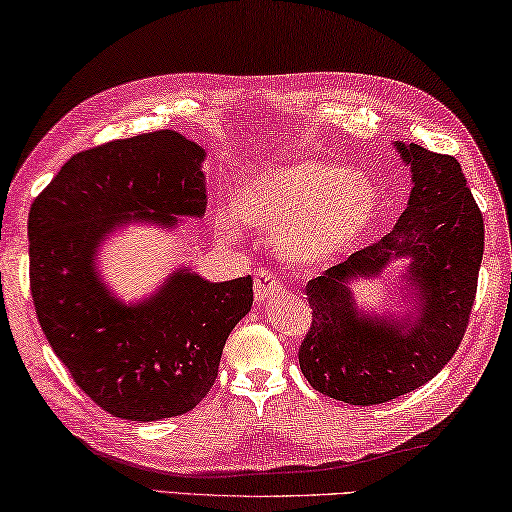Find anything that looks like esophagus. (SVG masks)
Masks as SVG:
<instances>
[{"instance_id":"1","label":"esophagus","mask_w":512,"mask_h":512,"mask_svg":"<svg viewBox=\"0 0 512 512\" xmlns=\"http://www.w3.org/2000/svg\"><path fill=\"white\" fill-rule=\"evenodd\" d=\"M281 290V281L276 279L272 272L263 270V267H258L256 276H254V295L258 301H267L270 299L274 292Z\"/></svg>"}]
</instances>
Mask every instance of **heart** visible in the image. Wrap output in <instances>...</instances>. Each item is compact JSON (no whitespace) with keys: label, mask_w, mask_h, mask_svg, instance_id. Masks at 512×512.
<instances>
[{"label":"heart","mask_w":512,"mask_h":512,"mask_svg":"<svg viewBox=\"0 0 512 512\" xmlns=\"http://www.w3.org/2000/svg\"><path fill=\"white\" fill-rule=\"evenodd\" d=\"M379 211L370 177L345 165L290 161L247 174L236 211L217 208L215 224L236 236L237 217L276 233L281 256L299 265H322L354 249Z\"/></svg>","instance_id":"1"}]
</instances>
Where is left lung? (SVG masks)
I'll return each mask as SVG.
<instances>
[{"mask_svg":"<svg viewBox=\"0 0 512 512\" xmlns=\"http://www.w3.org/2000/svg\"><path fill=\"white\" fill-rule=\"evenodd\" d=\"M410 167L406 211L388 236L308 281L313 324L299 347V367L322 395L374 406L431 381L463 340L483 258V215L454 156L415 142H395ZM395 260L409 308L365 312L350 286L378 278Z\"/></svg>","mask_w":512,"mask_h":512,"instance_id":"left-lung-1","label":"left lung"}]
</instances>
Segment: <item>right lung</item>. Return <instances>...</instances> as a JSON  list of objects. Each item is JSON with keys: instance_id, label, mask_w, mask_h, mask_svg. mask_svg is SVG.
Returning <instances> with one entry per match:
<instances>
[{"instance_id": "obj_1", "label": "right lung", "mask_w": 512, "mask_h": 512, "mask_svg": "<svg viewBox=\"0 0 512 512\" xmlns=\"http://www.w3.org/2000/svg\"><path fill=\"white\" fill-rule=\"evenodd\" d=\"M206 152L177 131L106 142L72 156L29 213V279L45 338L106 413L156 422L208 395L224 342L251 311V276L211 283L177 267L127 304L97 270V249L129 222L177 229L206 213Z\"/></svg>"}]
</instances>
